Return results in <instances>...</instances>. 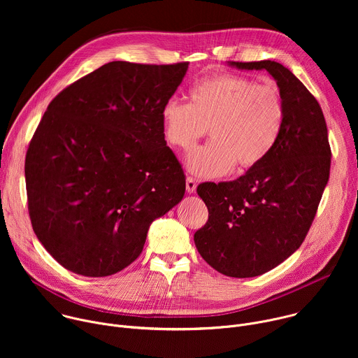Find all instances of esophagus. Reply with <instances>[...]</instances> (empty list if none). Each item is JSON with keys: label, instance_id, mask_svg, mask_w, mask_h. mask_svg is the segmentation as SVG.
<instances>
[{"label": "esophagus", "instance_id": "34e87169", "mask_svg": "<svg viewBox=\"0 0 358 358\" xmlns=\"http://www.w3.org/2000/svg\"><path fill=\"white\" fill-rule=\"evenodd\" d=\"M185 188H187V191H188L189 194L195 192V189H196V181H195V178L187 177V180H185Z\"/></svg>", "mask_w": 358, "mask_h": 358}]
</instances>
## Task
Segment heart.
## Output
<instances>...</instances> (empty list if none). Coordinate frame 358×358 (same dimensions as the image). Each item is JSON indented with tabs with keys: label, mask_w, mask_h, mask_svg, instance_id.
I'll use <instances>...</instances> for the list:
<instances>
[{
	"label": "heart",
	"mask_w": 358,
	"mask_h": 358,
	"mask_svg": "<svg viewBox=\"0 0 358 358\" xmlns=\"http://www.w3.org/2000/svg\"><path fill=\"white\" fill-rule=\"evenodd\" d=\"M166 140L181 150L191 148L207 133L211 140L187 159L191 173L220 177L259 166L276 145L285 103L275 85H259L239 75H217L189 90V103L167 100L162 109Z\"/></svg>",
	"instance_id": "heart-1"
}]
</instances>
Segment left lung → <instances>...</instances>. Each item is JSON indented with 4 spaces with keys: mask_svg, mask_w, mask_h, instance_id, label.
<instances>
[{
    "mask_svg": "<svg viewBox=\"0 0 358 358\" xmlns=\"http://www.w3.org/2000/svg\"><path fill=\"white\" fill-rule=\"evenodd\" d=\"M229 65L273 76L285 123L259 166L234 181L198 185L208 221L194 234V242L220 273L252 278L287 259L308 235L329 181L331 150L319 101L287 68L275 61Z\"/></svg>",
    "mask_w": 358,
    "mask_h": 358,
    "instance_id": "obj_1",
    "label": "left lung"
}]
</instances>
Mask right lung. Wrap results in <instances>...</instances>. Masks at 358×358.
<instances>
[{"label": "right lung", "instance_id": "right-lung-1", "mask_svg": "<svg viewBox=\"0 0 358 358\" xmlns=\"http://www.w3.org/2000/svg\"><path fill=\"white\" fill-rule=\"evenodd\" d=\"M188 62H109L50 101L27 151L34 232L73 273L129 266L151 222L182 199L185 176L164 140L162 109Z\"/></svg>", "mask_w": 358, "mask_h": 358}]
</instances>
